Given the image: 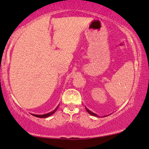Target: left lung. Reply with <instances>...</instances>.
<instances>
[{"mask_svg":"<svg viewBox=\"0 0 149 149\" xmlns=\"http://www.w3.org/2000/svg\"><path fill=\"white\" fill-rule=\"evenodd\" d=\"M86 110H87V112H88L89 113V114H90V115H93V116H95V117H97V115L96 114H95V113H92L91 111H89V109H87L86 108Z\"/></svg>","mask_w":149,"mask_h":149,"instance_id":"left-lung-1","label":"left lung"}]
</instances>
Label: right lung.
I'll use <instances>...</instances> for the list:
<instances>
[{
	"label": "right lung",
	"mask_w": 149,
	"mask_h": 149,
	"mask_svg": "<svg viewBox=\"0 0 149 149\" xmlns=\"http://www.w3.org/2000/svg\"><path fill=\"white\" fill-rule=\"evenodd\" d=\"M58 107H59V106H58V107H56L55 109L53 111L47 113V114H45V115H34V114H32V115H34V116L36 117H39V118H46V117H48L49 116H50V115H52V114H54V113L56 111V110L58 109Z\"/></svg>",
	"instance_id": "obj_1"
}]
</instances>
